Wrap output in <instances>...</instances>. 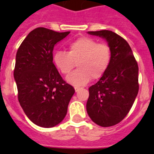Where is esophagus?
<instances>
[{
    "instance_id": "1",
    "label": "esophagus",
    "mask_w": 154,
    "mask_h": 154,
    "mask_svg": "<svg viewBox=\"0 0 154 154\" xmlns=\"http://www.w3.org/2000/svg\"><path fill=\"white\" fill-rule=\"evenodd\" d=\"M74 89H75V92H76V93H77V92H78L80 90V88H78V87H75Z\"/></svg>"
}]
</instances>
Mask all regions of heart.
<instances>
[{
	"mask_svg": "<svg viewBox=\"0 0 154 154\" xmlns=\"http://www.w3.org/2000/svg\"><path fill=\"white\" fill-rule=\"evenodd\" d=\"M53 62L63 74L69 73L77 63L78 69L66 77L68 83L80 87L90 79L101 78L107 71L112 59L110 47L98 44L89 37H81L69 45V52L57 51L53 57Z\"/></svg>",
	"mask_w": 154,
	"mask_h": 154,
	"instance_id": "heart-1",
	"label": "heart"
}]
</instances>
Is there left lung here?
Masks as SVG:
<instances>
[{"label":"left lung","instance_id":"1","mask_svg":"<svg viewBox=\"0 0 154 154\" xmlns=\"http://www.w3.org/2000/svg\"><path fill=\"white\" fill-rule=\"evenodd\" d=\"M101 37L112 52L110 65L96 84L89 88L86 110L94 123L112 126L124 119L139 89L138 65L128 42L109 30L88 32Z\"/></svg>","mask_w":154,"mask_h":154}]
</instances>
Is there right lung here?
<instances>
[{
    "instance_id": "add662e5",
    "label": "right lung",
    "mask_w": 154,
    "mask_h": 154,
    "mask_svg": "<svg viewBox=\"0 0 154 154\" xmlns=\"http://www.w3.org/2000/svg\"><path fill=\"white\" fill-rule=\"evenodd\" d=\"M69 33L37 28L17 52L13 77L18 101L28 118L38 126L51 128L62 122L75 93L53 63V48Z\"/></svg>"
}]
</instances>
